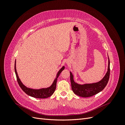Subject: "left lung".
I'll return each instance as SVG.
<instances>
[{
  "label": "left lung",
  "instance_id": "1",
  "mask_svg": "<svg viewBox=\"0 0 125 125\" xmlns=\"http://www.w3.org/2000/svg\"><path fill=\"white\" fill-rule=\"evenodd\" d=\"M108 58V63L107 73L102 80L97 82L83 84H78L74 81L73 75L71 72H70L71 89L74 94L81 97H88L95 95L105 88L109 80V74H110V62H109V57Z\"/></svg>",
  "mask_w": 125,
  "mask_h": 125
}]
</instances>
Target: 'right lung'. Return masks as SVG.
<instances>
[{
  "mask_svg": "<svg viewBox=\"0 0 125 125\" xmlns=\"http://www.w3.org/2000/svg\"><path fill=\"white\" fill-rule=\"evenodd\" d=\"M65 69V66H63L61 69H60L56 74V77L54 80V82H52V84L46 88H42L40 89H33L31 88H29L25 86L18 76V74L16 69V59L15 60V63H14V71L15 73H16V77L17 79V81L18 82V84L20 86L21 89L23 91L28 95L31 96L32 97L37 98V99H45V98H47L48 97L52 95L55 92L56 88V83L57 78L59 77V74L62 73V71Z\"/></svg>",
  "mask_w": 125,
  "mask_h": 125,
  "instance_id": "add662e5",
  "label": "right lung"
}]
</instances>
